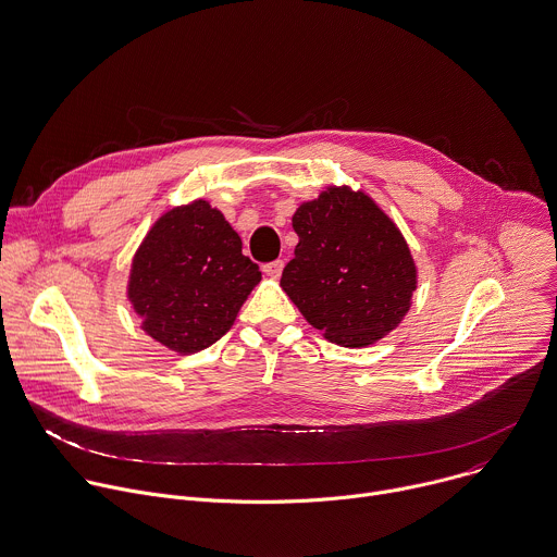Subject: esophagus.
<instances>
[{
    "instance_id": "1",
    "label": "esophagus",
    "mask_w": 557,
    "mask_h": 557,
    "mask_svg": "<svg viewBox=\"0 0 557 557\" xmlns=\"http://www.w3.org/2000/svg\"><path fill=\"white\" fill-rule=\"evenodd\" d=\"M264 275H269V277H280L282 275V271H284V262L282 260H273V262H269V264H264Z\"/></svg>"
}]
</instances>
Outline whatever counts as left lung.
<instances>
[{"label":"left lung","instance_id":"obj_1","mask_svg":"<svg viewBox=\"0 0 557 557\" xmlns=\"http://www.w3.org/2000/svg\"><path fill=\"white\" fill-rule=\"evenodd\" d=\"M299 236L280 286L306 321L343 347H364L409 312L418 271L396 223L364 193L327 188L293 216Z\"/></svg>","mask_w":557,"mask_h":557}]
</instances>
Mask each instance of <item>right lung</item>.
Masks as SVG:
<instances>
[{
  "mask_svg": "<svg viewBox=\"0 0 557 557\" xmlns=\"http://www.w3.org/2000/svg\"><path fill=\"white\" fill-rule=\"evenodd\" d=\"M262 280L225 216L199 199L165 212L139 245L128 299L148 336L178 354L216 343Z\"/></svg>",
  "mask_w": 557,
  "mask_h": 557,
  "instance_id": "add662e5",
  "label": "right lung"
}]
</instances>
